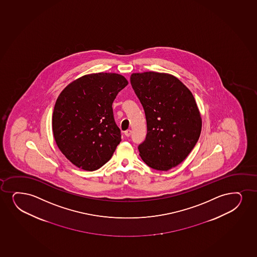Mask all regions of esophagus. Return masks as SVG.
Here are the masks:
<instances>
[{"label": "esophagus", "instance_id": "obj_1", "mask_svg": "<svg viewBox=\"0 0 257 257\" xmlns=\"http://www.w3.org/2000/svg\"><path fill=\"white\" fill-rule=\"evenodd\" d=\"M124 135L126 137H130L131 134H132V131L131 130H126L125 132H124Z\"/></svg>", "mask_w": 257, "mask_h": 257}]
</instances>
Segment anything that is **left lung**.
I'll return each mask as SVG.
<instances>
[{
    "mask_svg": "<svg viewBox=\"0 0 257 257\" xmlns=\"http://www.w3.org/2000/svg\"><path fill=\"white\" fill-rule=\"evenodd\" d=\"M131 84L146 113L147 134L138 149L151 168L168 171L187 158L202 119L190 90L168 73H133Z\"/></svg>",
    "mask_w": 257,
    "mask_h": 257,
    "instance_id": "1",
    "label": "left lung"
}]
</instances>
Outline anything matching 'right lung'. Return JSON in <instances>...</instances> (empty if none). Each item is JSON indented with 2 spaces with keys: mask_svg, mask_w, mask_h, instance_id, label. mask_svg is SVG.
<instances>
[{
  "mask_svg": "<svg viewBox=\"0 0 257 257\" xmlns=\"http://www.w3.org/2000/svg\"><path fill=\"white\" fill-rule=\"evenodd\" d=\"M128 85L117 73L88 74L60 92L53 113V133L60 152L72 164L96 171L111 159L121 141L112 103Z\"/></svg>",
  "mask_w": 257,
  "mask_h": 257,
  "instance_id": "1",
  "label": "right lung"
}]
</instances>
